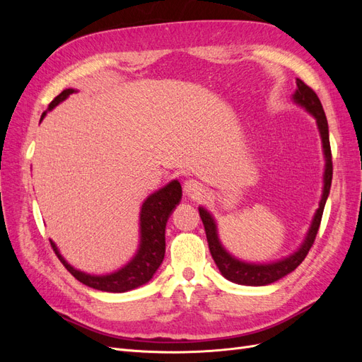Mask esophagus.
<instances>
[{"label":"esophagus","mask_w":362,"mask_h":362,"mask_svg":"<svg viewBox=\"0 0 362 362\" xmlns=\"http://www.w3.org/2000/svg\"><path fill=\"white\" fill-rule=\"evenodd\" d=\"M184 192L185 194L190 196V198H198L199 194L204 193V185L196 180H189L184 182Z\"/></svg>","instance_id":"esophagus-1"}]
</instances>
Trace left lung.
Segmentation results:
<instances>
[{
  "instance_id": "obj_1",
  "label": "left lung",
  "mask_w": 362,
  "mask_h": 362,
  "mask_svg": "<svg viewBox=\"0 0 362 362\" xmlns=\"http://www.w3.org/2000/svg\"><path fill=\"white\" fill-rule=\"evenodd\" d=\"M296 86H298V89H296V92L293 95V100L296 104L302 105L306 112H310L315 117L317 127H319V131H320V137H322V144H323V154H325V160H326L322 199H320L319 208H317V211H315V216L313 218L310 231H308V234H306L305 242L302 243L299 250L294 252L293 255L284 258L281 261L270 262V264H254V262L240 261L229 254V252H226V249L222 246L221 240H218V235H217V228H216V222H214L213 216L208 213L205 208L199 206V216L202 218V223L205 228L208 247H210L211 257L216 262V266L218 267V270H221V273L228 281L235 282V284H242V286H267V284H272V282H275L286 275H288L290 272H293L300 264V262L305 259V257L308 255L311 246L314 245L315 235H317V233H319L325 204L327 199V194H329V190H331L332 154H331L329 128H327L326 115L323 112V107H322L319 96H317V93L311 89L310 86H306L299 78H298V81H296Z\"/></svg>"
}]
</instances>
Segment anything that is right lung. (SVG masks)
Returning <instances> with one entry per match:
<instances>
[{"mask_svg":"<svg viewBox=\"0 0 362 362\" xmlns=\"http://www.w3.org/2000/svg\"><path fill=\"white\" fill-rule=\"evenodd\" d=\"M74 92V89L63 90L49 103L47 112L52 110L54 107L66 100ZM47 112L42 113V119L45 117ZM181 196V184L177 180L170 181L158 192L148 196L140 210V246L137 254L127 266L110 273V275H89V273L76 270L60 255L52 240H49L51 246L62 261V264L68 269L71 275L87 287L108 293H125L137 288L154 276V273L163 262L164 252H166L164 229H166L168 218L172 210L180 204Z\"/></svg>","mask_w":362,"mask_h":362,"instance_id":"add662e5","label":"right lung"}]
</instances>
